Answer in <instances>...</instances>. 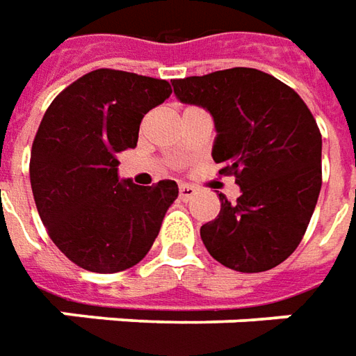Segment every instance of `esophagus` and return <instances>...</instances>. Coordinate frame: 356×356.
<instances>
[{
	"label": "esophagus",
	"instance_id": "34e87169",
	"mask_svg": "<svg viewBox=\"0 0 356 356\" xmlns=\"http://www.w3.org/2000/svg\"><path fill=\"white\" fill-rule=\"evenodd\" d=\"M196 195V188L193 185H181L179 186V198L183 200V202H188L193 196Z\"/></svg>",
	"mask_w": 356,
	"mask_h": 356
}]
</instances>
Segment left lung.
<instances>
[{
	"label": "left lung",
	"mask_w": 356,
	"mask_h": 356,
	"mask_svg": "<svg viewBox=\"0 0 356 356\" xmlns=\"http://www.w3.org/2000/svg\"><path fill=\"white\" fill-rule=\"evenodd\" d=\"M183 104L216 125L212 158L235 175L241 196L220 195L218 218L200 227L204 247L231 270L256 273L299 247L322 186V135L297 92L248 67L173 81Z\"/></svg>",
	"instance_id": "1"
}]
</instances>
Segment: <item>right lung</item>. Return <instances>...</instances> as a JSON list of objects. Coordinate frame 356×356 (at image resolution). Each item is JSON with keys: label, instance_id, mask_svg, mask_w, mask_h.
<instances>
[{"label": "right lung", "instance_id": "1", "mask_svg": "<svg viewBox=\"0 0 356 356\" xmlns=\"http://www.w3.org/2000/svg\"><path fill=\"white\" fill-rule=\"evenodd\" d=\"M168 81L96 69L69 84L44 113L31 152L40 220L63 254L88 272L143 260L179 188L119 181L118 156L135 148L143 118L170 98Z\"/></svg>", "mask_w": 356, "mask_h": 356}]
</instances>
